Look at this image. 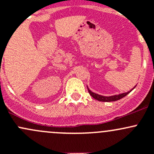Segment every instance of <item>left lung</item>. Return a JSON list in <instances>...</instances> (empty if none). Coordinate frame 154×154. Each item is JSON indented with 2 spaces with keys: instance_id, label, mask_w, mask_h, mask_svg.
<instances>
[{
  "instance_id": "obj_1",
  "label": "left lung",
  "mask_w": 154,
  "mask_h": 154,
  "mask_svg": "<svg viewBox=\"0 0 154 154\" xmlns=\"http://www.w3.org/2000/svg\"><path fill=\"white\" fill-rule=\"evenodd\" d=\"M87 88H88V93H89L90 95H91V97H94V98L96 99L97 100H99V101H103V102H111V101H116V100H120V99L123 98L124 97H125L126 95H127V94H128L131 91H128V92L118 94V95H113V96H109V97H105V96H102V95H100V94H95V93L92 92L91 90L88 89V87H87Z\"/></svg>"
}]
</instances>
